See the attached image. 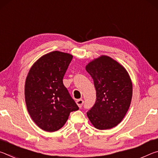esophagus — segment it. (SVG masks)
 Returning <instances> with one entry per match:
<instances>
[{
	"label": "esophagus",
	"mask_w": 158,
	"mask_h": 158,
	"mask_svg": "<svg viewBox=\"0 0 158 158\" xmlns=\"http://www.w3.org/2000/svg\"><path fill=\"white\" fill-rule=\"evenodd\" d=\"M76 103L77 104V105L79 106V107L81 108L83 105H84V101L82 100V99H79V100H76Z\"/></svg>",
	"instance_id": "esophagus-1"
}]
</instances>
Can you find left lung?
Returning a JSON list of instances; mask_svg holds the SVG:
<instances>
[{
    "label": "left lung",
    "mask_w": 158,
    "mask_h": 158,
    "mask_svg": "<svg viewBox=\"0 0 158 158\" xmlns=\"http://www.w3.org/2000/svg\"><path fill=\"white\" fill-rule=\"evenodd\" d=\"M94 82L96 100L87 116L99 130L111 129L120 123L130 107L132 84L123 67L106 56L85 67Z\"/></svg>",
    "instance_id": "obj_1"
}]
</instances>
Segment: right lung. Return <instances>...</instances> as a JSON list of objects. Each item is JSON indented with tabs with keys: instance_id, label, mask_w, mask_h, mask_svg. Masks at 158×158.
Segmentation results:
<instances>
[{
	"instance_id": "obj_1",
	"label": "right lung",
	"mask_w": 158,
	"mask_h": 158,
	"mask_svg": "<svg viewBox=\"0 0 158 158\" xmlns=\"http://www.w3.org/2000/svg\"><path fill=\"white\" fill-rule=\"evenodd\" d=\"M73 56L58 51L37 60L26 77L25 99L32 119L47 132L60 129L69 114L79 109L63 84Z\"/></svg>"
}]
</instances>
